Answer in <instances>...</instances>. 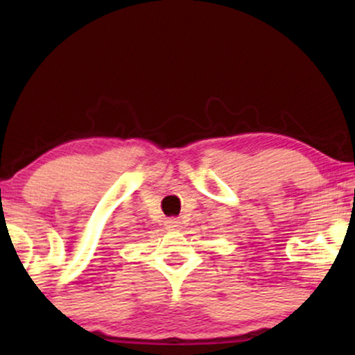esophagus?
Here are the masks:
<instances>
[{"label": "esophagus", "mask_w": 355, "mask_h": 355, "mask_svg": "<svg viewBox=\"0 0 355 355\" xmlns=\"http://www.w3.org/2000/svg\"><path fill=\"white\" fill-rule=\"evenodd\" d=\"M165 225H166V229H170V230H177V229H180V220L175 218V217H172V218L166 220Z\"/></svg>", "instance_id": "1"}]
</instances>
